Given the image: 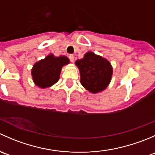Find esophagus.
I'll list each match as a JSON object with an SVG mask.
<instances>
[{
	"mask_svg": "<svg viewBox=\"0 0 155 155\" xmlns=\"http://www.w3.org/2000/svg\"><path fill=\"white\" fill-rule=\"evenodd\" d=\"M69 58H70V60L72 62H73L74 61L75 57H74V55H73V54H70V55H69Z\"/></svg>",
	"mask_w": 155,
	"mask_h": 155,
	"instance_id": "1",
	"label": "esophagus"
}]
</instances>
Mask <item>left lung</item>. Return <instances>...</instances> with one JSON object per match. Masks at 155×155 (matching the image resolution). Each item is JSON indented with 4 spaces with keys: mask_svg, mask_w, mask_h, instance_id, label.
<instances>
[{
    "mask_svg": "<svg viewBox=\"0 0 155 155\" xmlns=\"http://www.w3.org/2000/svg\"><path fill=\"white\" fill-rule=\"evenodd\" d=\"M80 73V82L91 93L105 90L112 79V68L109 61L92 51L75 62Z\"/></svg>",
    "mask_w": 155,
    "mask_h": 155,
    "instance_id": "obj_1",
    "label": "left lung"
}]
</instances>
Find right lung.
I'll return each instance as SVG.
<instances>
[{"label": "right lung", "instance_id": "add662e5", "mask_svg": "<svg viewBox=\"0 0 155 155\" xmlns=\"http://www.w3.org/2000/svg\"><path fill=\"white\" fill-rule=\"evenodd\" d=\"M69 63L66 56L54 57L53 54H48L33 66L31 75L34 82L42 88L51 87L58 81L62 68Z\"/></svg>", "mask_w": 155, "mask_h": 155}]
</instances>
